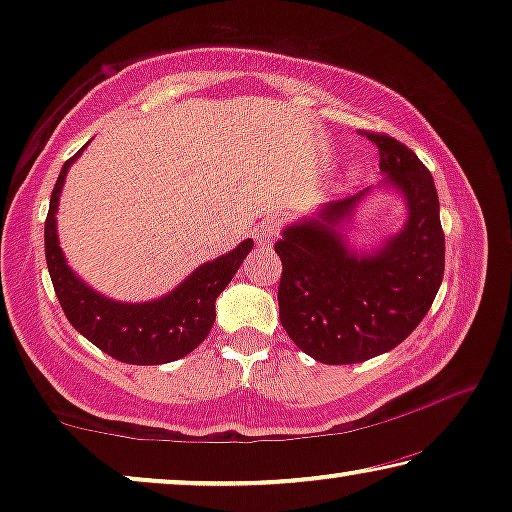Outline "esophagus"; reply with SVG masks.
<instances>
[{
  "label": "esophagus",
  "instance_id": "obj_1",
  "mask_svg": "<svg viewBox=\"0 0 512 512\" xmlns=\"http://www.w3.org/2000/svg\"><path fill=\"white\" fill-rule=\"evenodd\" d=\"M277 235H279V223L272 219L263 221L261 226L256 228V242L261 244V247H270V244L277 240Z\"/></svg>",
  "mask_w": 512,
  "mask_h": 512
}]
</instances>
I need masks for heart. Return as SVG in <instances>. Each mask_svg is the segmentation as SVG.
<instances>
[{
    "mask_svg": "<svg viewBox=\"0 0 512 512\" xmlns=\"http://www.w3.org/2000/svg\"><path fill=\"white\" fill-rule=\"evenodd\" d=\"M345 177H347V179H354V177H356V167H349V170H347V174H345Z\"/></svg>",
    "mask_w": 512,
    "mask_h": 512,
    "instance_id": "b5f03b06",
    "label": "heart"
}]
</instances>
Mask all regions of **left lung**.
Here are the masks:
<instances>
[{
    "label": "left lung",
    "mask_w": 512,
    "mask_h": 512,
    "mask_svg": "<svg viewBox=\"0 0 512 512\" xmlns=\"http://www.w3.org/2000/svg\"><path fill=\"white\" fill-rule=\"evenodd\" d=\"M366 137L380 151L382 186L405 202L403 228L370 249L349 244V221L373 191L366 188L286 223L275 244L284 268L279 321L298 349L328 366L368 361L401 345L429 312L445 270L431 172L394 137Z\"/></svg>",
    "instance_id": "left-lung-1"
}]
</instances>
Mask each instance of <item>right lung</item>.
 Listing matches in <instances>:
<instances>
[{"label":"right lung","instance_id":"1","mask_svg":"<svg viewBox=\"0 0 512 512\" xmlns=\"http://www.w3.org/2000/svg\"><path fill=\"white\" fill-rule=\"evenodd\" d=\"M86 149V146H83ZM83 149L62 165L48 207L44 242L46 265L62 312L83 338L100 347L116 361L135 366H160L184 359L212 331L216 298L226 289L251 249L254 240H244L228 254L195 268L179 286L165 296L144 303H123L97 293L67 265L58 240V202L69 167Z\"/></svg>","mask_w":512,"mask_h":512}]
</instances>
